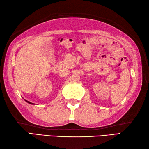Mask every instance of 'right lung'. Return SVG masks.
Listing matches in <instances>:
<instances>
[{"instance_id": "right-lung-1", "label": "right lung", "mask_w": 149, "mask_h": 149, "mask_svg": "<svg viewBox=\"0 0 149 149\" xmlns=\"http://www.w3.org/2000/svg\"><path fill=\"white\" fill-rule=\"evenodd\" d=\"M25 100V101H26V102H27V103H29V104H33V103H32V102H29V101H27V100H26V99H24Z\"/></svg>"}]
</instances>
